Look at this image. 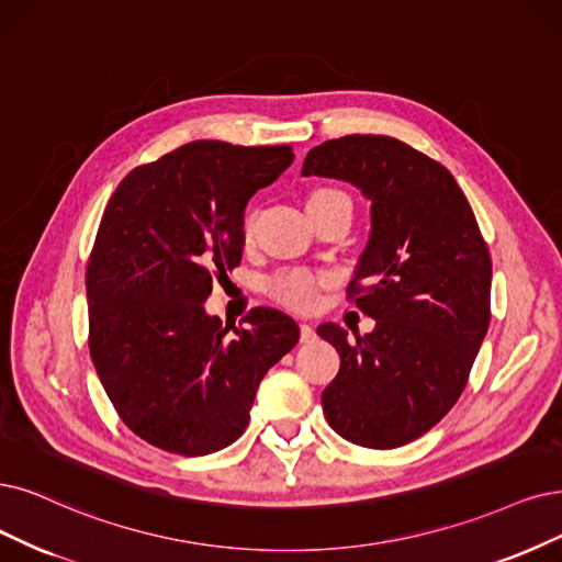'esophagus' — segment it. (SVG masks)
<instances>
[{
  "mask_svg": "<svg viewBox=\"0 0 562 562\" xmlns=\"http://www.w3.org/2000/svg\"><path fill=\"white\" fill-rule=\"evenodd\" d=\"M315 328L310 322H301V342H313L315 340Z\"/></svg>",
  "mask_w": 562,
  "mask_h": 562,
  "instance_id": "obj_1",
  "label": "esophagus"
}]
</instances>
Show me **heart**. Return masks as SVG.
Returning <instances> with one entry per match:
<instances>
[{"label":"heart","mask_w":562,"mask_h":562,"mask_svg":"<svg viewBox=\"0 0 562 562\" xmlns=\"http://www.w3.org/2000/svg\"><path fill=\"white\" fill-rule=\"evenodd\" d=\"M336 194H342L338 190H315L313 194H310L307 201H315V199H324V196H336ZM243 240H249L255 234V217L247 215L243 220ZM322 286V278L310 273V270H286V273H280L276 276L273 280H270L268 284V292L270 296H273L276 301H280L282 305H289V307H296V310H307L313 307L315 301H317V292Z\"/></svg>","instance_id":"heart-1"}]
</instances>
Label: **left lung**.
Here are the masks:
<instances>
[{"label": "left lung", "mask_w": 562, "mask_h": 562, "mask_svg": "<svg viewBox=\"0 0 562 562\" xmlns=\"http://www.w3.org/2000/svg\"><path fill=\"white\" fill-rule=\"evenodd\" d=\"M303 176L338 178L370 199V240L347 299L375 319L347 340L317 334L340 370L322 393L328 426L368 449L422 438L461 398L491 322V255L472 207L440 161L407 143L351 134L305 157Z\"/></svg>", "instance_id": "obj_1"}]
</instances>
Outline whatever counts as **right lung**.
Returning <instances> with one entry per match:
<instances>
[{"instance_id":"add662e5","label":"right lung","mask_w":562,"mask_h":562,"mask_svg":"<svg viewBox=\"0 0 562 562\" xmlns=\"http://www.w3.org/2000/svg\"><path fill=\"white\" fill-rule=\"evenodd\" d=\"M292 145L194 140L122 178L86 270L88 345L132 432L180 456L236 442L266 372L299 342L292 317L255 307L234 336L203 301L243 257V211L292 164Z\"/></svg>"}]
</instances>
